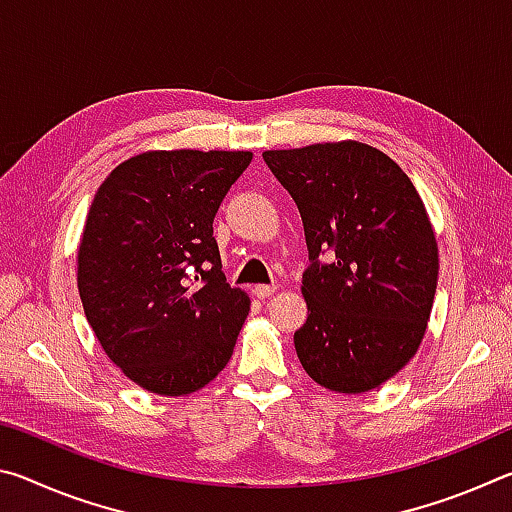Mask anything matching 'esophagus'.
<instances>
[{
    "mask_svg": "<svg viewBox=\"0 0 512 512\" xmlns=\"http://www.w3.org/2000/svg\"><path fill=\"white\" fill-rule=\"evenodd\" d=\"M275 291H277V284H257L253 293L259 300H266L268 296H273Z\"/></svg>",
    "mask_w": 512,
    "mask_h": 512,
    "instance_id": "esophagus-1",
    "label": "esophagus"
}]
</instances>
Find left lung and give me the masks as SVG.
Here are the masks:
<instances>
[{"mask_svg": "<svg viewBox=\"0 0 512 512\" xmlns=\"http://www.w3.org/2000/svg\"><path fill=\"white\" fill-rule=\"evenodd\" d=\"M264 162L305 225L309 316L293 334L302 368L329 391H372L418 352L436 296L438 244L422 198L361 142L266 151Z\"/></svg>", "mask_w": 512, "mask_h": 512, "instance_id": "obj_1", "label": "left lung"}]
</instances>
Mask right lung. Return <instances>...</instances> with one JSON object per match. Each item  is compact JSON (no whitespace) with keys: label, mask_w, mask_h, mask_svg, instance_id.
<instances>
[{"label":"right lung","mask_w":512,"mask_h":512,"mask_svg":"<svg viewBox=\"0 0 512 512\" xmlns=\"http://www.w3.org/2000/svg\"><path fill=\"white\" fill-rule=\"evenodd\" d=\"M250 151H149L94 194L79 246V293L103 352L137 386L189 395L219 375L250 300L221 271L219 205Z\"/></svg>","instance_id":"obj_1"}]
</instances>
